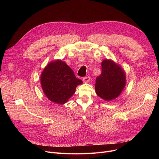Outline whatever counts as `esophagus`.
Returning a JSON list of instances; mask_svg holds the SVG:
<instances>
[{
  "label": "esophagus",
  "instance_id": "1",
  "mask_svg": "<svg viewBox=\"0 0 159 159\" xmlns=\"http://www.w3.org/2000/svg\"><path fill=\"white\" fill-rule=\"evenodd\" d=\"M90 79V77L89 76H87V77H84L83 78V81L84 82H88Z\"/></svg>",
  "mask_w": 159,
  "mask_h": 159
}]
</instances>
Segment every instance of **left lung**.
Wrapping results in <instances>:
<instances>
[{"mask_svg":"<svg viewBox=\"0 0 159 159\" xmlns=\"http://www.w3.org/2000/svg\"><path fill=\"white\" fill-rule=\"evenodd\" d=\"M102 72L96 77V93L106 101L116 98L125 88V73L114 61L104 60L101 63Z\"/></svg>","mask_w":159,"mask_h":159,"instance_id":"1","label":"left lung"}]
</instances>
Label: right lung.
I'll list each match as a JSON object with an SVG mask.
<instances>
[{
	"label": "right lung",
	"instance_id": "obj_1",
	"mask_svg": "<svg viewBox=\"0 0 159 159\" xmlns=\"http://www.w3.org/2000/svg\"><path fill=\"white\" fill-rule=\"evenodd\" d=\"M40 80L47 98L60 104L66 102L75 93L77 86L82 83L66 63L59 60L48 64Z\"/></svg>",
	"mask_w": 159,
	"mask_h": 159
}]
</instances>
